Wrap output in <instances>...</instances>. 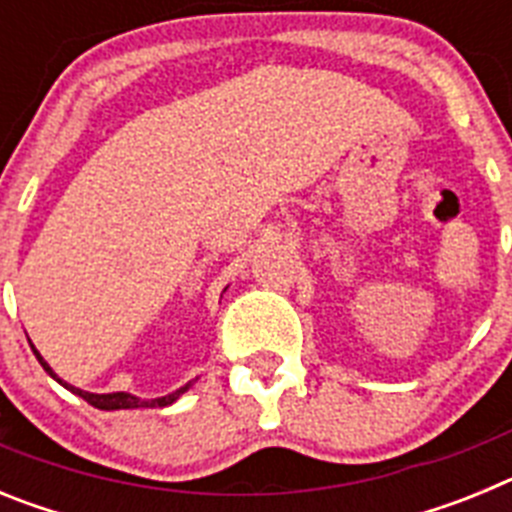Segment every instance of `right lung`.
I'll return each mask as SVG.
<instances>
[{"label": "right lung", "instance_id": "1", "mask_svg": "<svg viewBox=\"0 0 512 512\" xmlns=\"http://www.w3.org/2000/svg\"><path fill=\"white\" fill-rule=\"evenodd\" d=\"M30 348H33V354H35V359L40 361V366H43L45 372L51 374V377L56 379V382L61 384V387H66V390H69V392H74V395H79L81 400H87L89 405H94V408H99V410L166 408V405H171V402H176V400H179V397H182L184 392H187L189 387H192V384H194V379H192V382H187V384H184V387H179V390L169 392V395H164V397H153V400H143V397H135V395H130V392H107V395H97V392L79 390V387H74V384L63 382V379L58 377L56 372H53V369H51V364H48V361H45L43 356H40V351H38V348L33 346V343H30Z\"/></svg>", "mask_w": 512, "mask_h": 512}]
</instances>
